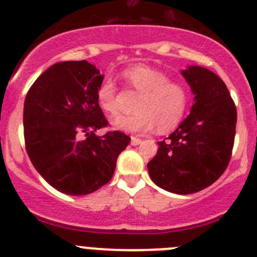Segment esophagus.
<instances>
[{
    "mask_svg": "<svg viewBox=\"0 0 257 257\" xmlns=\"http://www.w3.org/2000/svg\"><path fill=\"white\" fill-rule=\"evenodd\" d=\"M141 143H142V139L137 138V137H132V141H131L132 145H139Z\"/></svg>",
    "mask_w": 257,
    "mask_h": 257,
    "instance_id": "34e87169",
    "label": "esophagus"
}]
</instances>
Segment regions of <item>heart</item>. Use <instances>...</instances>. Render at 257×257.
<instances>
[{"label":"heart","mask_w":257,"mask_h":257,"mask_svg":"<svg viewBox=\"0 0 257 257\" xmlns=\"http://www.w3.org/2000/svg\"><path fill=\"white\" fill-rule=\"evenodd\" d=\"M121 78L125 87L138 93V97L134 103L136 112L116 116L112 121L114 128L125 133L145 134L157 125L159 133H167L180 124L189 105V90L185 85L144 64L125 69ZM116 95L118 88L110 77L98 85V105L108 115L118 113Z\"/></svg>","instance_id":"b5f03b06"}]
</instances>
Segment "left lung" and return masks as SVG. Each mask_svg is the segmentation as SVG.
<instances>
[{
  "label": "left lung",
  "mask_w": 257,
  "mask_h": 257,
  "mask_svg": "<svg viewBox=\"0 0 257 257\" xmlns=\"http://www.w3.org/2000/svg\"><path fill=\"white\" fill-rule=\"evenodd\" d=\"M194 93L188 118L148 163L152 180L175 194L208 188L226 170L235 141L236 105L221 78L203 67L181 72Z\"/></svg>",
  "instance_id": "left-lung-1"
}]
</instances>
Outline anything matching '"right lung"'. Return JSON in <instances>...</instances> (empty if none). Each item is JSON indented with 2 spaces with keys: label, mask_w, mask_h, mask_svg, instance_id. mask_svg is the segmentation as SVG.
Wrapping results in <instances>:
<instances>
[{
  "label": "right lung",
  "mask_w": 257,
  "mask_h": 257,
  "mask_svg": "<svg viewBox=\"0 0 257 257\" xmlns=\"http://www.w3.org/2000/svg\"><path fill=\"white\" fill-rule=\"evenodd\" d=\"M102 80L87 61L59 62L43 72L26 95L28 157L49 185L68 195H85L105 185L131 142L119 131L95 136L109 124L97 102Z\"/></svg>",
  "instance_id": "obj_1"
}]
</instances>
